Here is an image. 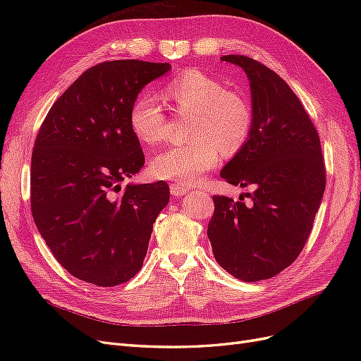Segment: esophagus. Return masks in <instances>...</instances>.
Masks as SVG:
<instances>
[{"mask_svg":"<svg viewBox=\"0 0 361 361\" xmlns=\"http://www.w3.org/2000/svg\"><path fill=\"white\" fill-rule=\"evenodd\" d=\"M170 192H171V195H174V197H182V195L190 192V188L183 187V185H179V183H171Z\"/></svg>","mask_w":361,"mask_h":361,"instance_id":"obj_1","label":"esophagus"}]
</instances>
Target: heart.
Returning <instances> with one entry per match:
<instances>
[{"label":"heart","mask_w":361,"mask_h":361,"mask_svg":"<svg viewBox=\"0 0 361 361\" xmlns=\"http://www.w3.org/2000/svg\"><path fill=\"white\" fill-rule=\"evenodd\" d=\"M162 94L176 111L192 113L190 137L197 141L170 147L152 159L150 171L157 179L199 183L216 167L221 150L233 155L250 138L255 123L250 101L215 76L188 69L166 82ZM129 123L143 145L161 143L166 138L167 116L159 97L138 96L130 108Z\"/></svg>","instance_id":"obj_1"}]
</instances>
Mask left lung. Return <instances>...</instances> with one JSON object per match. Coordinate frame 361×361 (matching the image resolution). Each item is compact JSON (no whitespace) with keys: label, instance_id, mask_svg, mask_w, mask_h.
I'll list each match as a JSON object with an SVG mask.
<instances>
[{"label":"left lung","instance_id":"obj_1","mask_svg":"<svg viewBox=\"0 0 361 361\" xmlns=\"http://www.w3.org/2000/svg\"><path fill=\"white\" fill-rule=\"evenodd\" d=\"M243 68L255 123L244 147L220 176L251 187L250 204L214 195L207 226L215 260L243 281L277 276L298 257L312 232L325 190L319 135L285 80L245 56H224Z\"/></svg>","mask_w":361,"mask_h":361}]
</instances>
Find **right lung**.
Segmentation results:
<instances>
[{"mask_svg": "<svg viewBox=\"0 0 361 361\" xmlns=\"http://www.w3.org/2000/svg\"><path fill=\"white\" fill-rule=\"evenodd\" d=\"M169 63L114 60L87 69L51 106L31 157V212L59 264L96 286L129 281L143 267L169 185L120 182L145 166L129 123L143 87Z\"/></svg>", "mask_w": 361, "mask_h": 361, "instance_id": "obj_1", "label": "right lung"}]
</instances>
